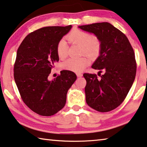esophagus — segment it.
Instances as JSON below:
<instances>
[{"mask_svg": "<svg viewBox=\"0 0 147 147\" xmlns=\"http://www.w3.org/2000/svg\"><path fill=\"white\" fill-rule=\"evenodd\" d=\"M82 75H83V74L82 73H76V76H77L78 77H82Z\"/></svg>", "mask_w": 147, "mask_h": 147, "instance_id": "esophagus-1", "label": "esophagus"}]
</instances>
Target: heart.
Wrapping results in <instances>:
<instances>
[{
    "mask_svg": "<svg viewBox=\"0 0 147 147\" xmlns=\"http://www.w3.org/2000/svg\"><path fill=\"white\" fill-rule=\"evenodd\" d=\"M67 39L70 43L81 45L82 54H86L91 58H95L99 55L101 51V41L94 35H92L87 32L75 29L67 35ZM68 46L66 41L61 39L57 44V53L60 59H65L68 55ZM90 63V60L87 57L80 59H69L63 63L64 69L75 73H80L86 69Z\"/></svg>",
    "mask_w": 147,
    "mask_h": 147,
    "instance_id": "heart-1",
    "label": "heart"
}]
</instances>
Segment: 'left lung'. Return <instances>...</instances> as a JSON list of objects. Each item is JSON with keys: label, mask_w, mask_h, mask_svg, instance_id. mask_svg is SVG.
<instances>
[{"label": "left lung", "mask_w": 147, "mask_h": 147, "mask_svg": "<svg viewBox=\"0 0 147 147\" xmlns=\"http://www.w3.org/2000/svg\"><path fill=\"white\" fill-rule=\"evenodd\" d=\"M92 33L101 41L100 55L92 68L100 70L96 74L84 73L86 101L100 112L115 109L124 101L132 86L137 71L135 53L125 35L108 22L78 26ZM103 71L104 74L101 75Z\"/></svg>", "instance_id": "obj_1"}]
</instances>
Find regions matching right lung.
I'll list each match as a JSON object with an SVG mask.
<instances>
[{
  "label": "right lung",
  "instance_id": "1",
  "mask_svg": "<svg viewBox=\"0 0 147 147\" xmlns=\"http://www.w3.org/2000/svg\"><path fill=\"white\" fill-rule=\"evenodd\" d=\"M71 28L69 25L40 28L28 34L17 50L15 82L23 102L40 115L51 116L60 111L76 79L73 72L64 70L53 80H48L54 64L59 60L57 44Z\"/></svg>",
  "mask_w": 147,
  "mask_h": 147
}]
</instances>
